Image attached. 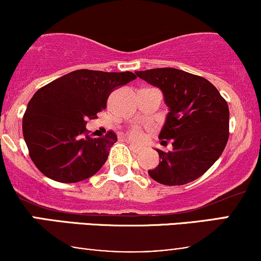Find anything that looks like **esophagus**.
I'll use <instances>...</instances> for the list:
<instances>
[{
    "label": "esophagus",
    "mask_w": 261,
    "mask_h": 261,
    "mask_svg": "<svg viewBox=\"0 0 261 261\" xmlns=\"http://www.w3.org/2000/svg\"><path fill=\"white\" fill-rule=\"evenodd\" d=\"M130 148L133 149L134 152H140L141 151V146L136 145V143H130Z\"/></svg>",
    "instance_id": "esophagus-1"
}]
</instances>
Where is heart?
<instances>
[{
	"instance_id": "heart-1",
	"label": "heart",
	"mask_w": 261,
	"mask_h": 261,
	"mask_svg": "<svg viewBox=\"0 0 261 261\" xmlns=\"http://www.w3.org/2000/svg\"><path fill=\"white\" fill-rule=\"evenodd\" d=\"M130 135H131V137L135 140H140L141 137H142V134H141V131L139 130V128H135V130L131 131Z\"/></svg>"
}]
</instances>
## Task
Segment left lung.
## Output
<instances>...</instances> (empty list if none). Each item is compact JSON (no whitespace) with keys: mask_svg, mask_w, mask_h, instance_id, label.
<instances>
[{"mask_svg":"<svg viewBox=\"0 0 261 261\" xmlns=\"http://www.w3.org/2000/svg\"><path fill=\"white\" fill-rule=\"evenodd\" d=\"M141 80L160 88L168 107L160 140L172 151L160 154V164L148 170L155 181L184 185L211 168L228 141L229 109L217 88L203 77L178 68L136 71Z\"/></svg>","mask_w":261,"mask_h":261,"instance_id":"obj_1","label":"left lung"}]
</instances>
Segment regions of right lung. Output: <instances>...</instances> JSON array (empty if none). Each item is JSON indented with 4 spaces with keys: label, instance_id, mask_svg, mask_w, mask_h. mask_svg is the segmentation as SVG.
<instances>
[{
    "label": "right lung",
    "instance_id": "1",
    "mask_svg": "<svg viewBox=\"0 0 261 261\" xmlns=\"http://www.w3.org/2000/svg\"><path fill=\"white\" fill-rule=\"evenodd\" d=\"M135 79L130 71L77 70L39 89L23 116V136L37 168L60 182L94 175L118 137L109 131L92 139L86 131L87 120L106 109L110 93Z\"/></svg>",
    "mask_w": 261,
    "mask_h": 261
}]
</instances>
